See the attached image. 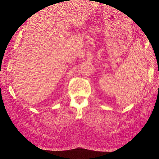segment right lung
I'll list each match as a JSON object with an SVG mask.
<instances>
[{"label":"right lung","instance_id":"right-lung-1","mask_svg":"<svg viewBox=\"0 0 159 159\" xmlns=\"http://www.w3.org/2000/svg\"><path fill=\"white\" fill-rule=\"evenodd\" d=\"M71 1H72V0H71Z\"/></svg>","mask_w":159,"mask_h":159}]
</instances>
